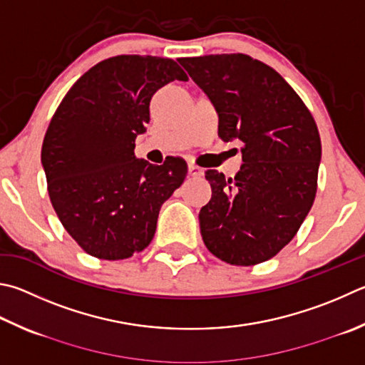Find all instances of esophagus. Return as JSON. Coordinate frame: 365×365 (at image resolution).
I'll use <instances>...</instances> for the list:
<instances>
[{"mask_svg":"<svg viewBox=\"0 0 365 365\" xmlns=\"http://www.w3.org/2000/svg\"><path fill=\"white\" fill-rule=\"evenodd\" d=\"M188 174L191 177H201V175H204V170L201 168H197V165H195V164H190L188 165Z\"/></svg>","mask_w":365,"mask_h":365,"instance_id":"1","label":"esophagus"}]
</instances>
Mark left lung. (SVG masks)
<instances>
[{"label":"left lung","mask_w":365,"mask_h":365,"mask_svg":"<svg viewBox=\"0 0 365 365\" xmlns=\"http://www.w3.org/2000/svg\"><path fill=\"white\" fill-rule=\"evenodd\" d=\"M218 111V135L241 140L235 178L207 170L202 241L230 264L262 263L292 241L314 202L321 138L307 105L279 73L246 54L178 58Z\"/></svg>","instance_id":"obj_1"}]
</instances>
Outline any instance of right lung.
Returning a JSON list of instances; mask_svg holds the SVG:
<instances>
[{
	"label": "right lung",
	"mask_w": 365,
	"mask_h": 365,
	"mask_svg": "<svg viewBox=\"0 0 365 365\" xmlns=\"http://www.w3.org/2000/svg\"><path fill=\"white\" fill-rule=\"evenodd\" d=\"M177 62L153 56L107 58L78 79L44 135L41 163L58 220L89 255L123 260L148 246L160 209L183 183L187 163L155 165L134 155L150 121V101Z\"/></svg>",
	"instance_id": "right-lung-1"
}]
</instances>
